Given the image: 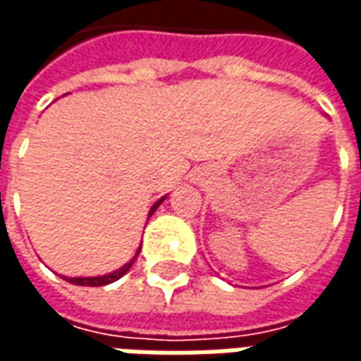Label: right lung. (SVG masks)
<instances>
[{
  "label": "right lung",
  "mask_w": 361,
  "mask_h": 361,
  "mask_svg": "<svg viewBox=\"0 0 361 361\" xmlns=\"http://www.w3.org/2000/svg\"><path fill=\"white\" fill-rule=\"evenodd\" d=\"M166 197H160L158 199L157 203L152 204L150 207V211H149V219L154 214V211H157L158 207L162 204V201H164ZM139 251H141V247L137 250V253H135V257L131 259V261H127L126 265L123 267H119L118 271H114V272H108V274H102V276H61L63 280H67V282H71V284H75V286H106V284H111V282H116V280H119L123 274H126L131 267H133L135 263V259H137V255H139Z\"/></svg>",
  "instance_id": "right-lung-1"
}]
</instances>
